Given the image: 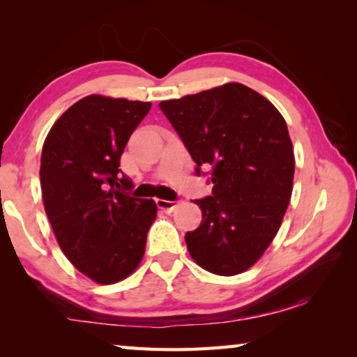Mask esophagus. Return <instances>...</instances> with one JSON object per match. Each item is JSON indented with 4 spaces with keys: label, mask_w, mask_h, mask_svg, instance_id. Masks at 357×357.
<instances>
[{
    "label": "esophagus",
    "mask_w": 357,
    "mask_h": 357,
    "mask_svg": "<svg viewBox=\"0 0 357 357\" xmlns=\"http://www.w3.org/2000/svg\"><path fill=\"white\" fill-rule=\"evenodd\" d=\"M155 204H157V208L162 209V211H165V213H172L174 208H178L179 202H176V200L170 202V200H162V198H157Z\"/></svg>",
    "instance_id": "esophagus-1"
}]
</instances>
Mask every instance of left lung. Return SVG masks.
<instances>
[{
    "label": "left lung",
    "mask_w": 357,
    "mask_h": 357,
    "mask_svg": "<svg viewBox=\"0 0 357 357\" xmlns=\"http://www.w3.org/2000/svg\"><path fill=\"white\" fill-rule=\"evenodd\" d=\"M200 176L209 168L213 195L195 200L200 227L185 233L198 266L236 275L255 264L279 231L293 192L294 154L280 112L252 88L225 83L162 100Z\"/></svg>",
    "instance_id": "8db88e82"
}]
</instances>
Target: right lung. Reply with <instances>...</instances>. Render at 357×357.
<instances>
[{"mask_svg": "<svg viewBox=\"0 0 357 357\" xmlns=\"http://www.w3.org/2000/svg\"><path fill=\"white\" fill-rule=\"evenodd\" d=\"M149 110L151 102L86 96L58 118L42 148V198L53 233L69 261L102 285L137 269L157 214L154 200L129 195L134 184L119 170Z\"/></svg>", "mask_w": 357, "mask_h": 357, "instance_id": "add662e5", "label": "right lung"}]
</instances>
